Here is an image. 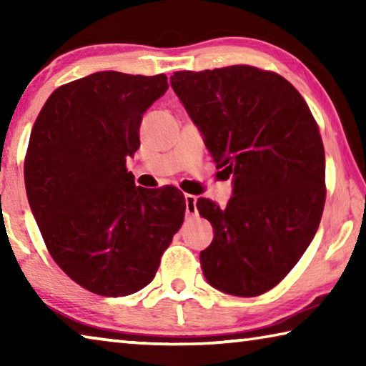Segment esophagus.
I'll return each mask as SVG.
<instances>
[{
  "label": "esophagus",
  "mask_w": 366,
  "mask_h": 366,
  "mask_svg": "<svg viewBox=\"0 0 366 366\" xmlns=\"http://www.w3.org/2000/svg\"><path fill=\"white\" fill-rule=\"evenodd\" d=\"M185 213L197 214V197L185 194Z\"/></svg>",
  "instance_id": "esophagus-1"
}]
</instances>
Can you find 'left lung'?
<instances>
[{"instance_id":"1","label":"left lung","mask_w":366,"mask_h":366,"mask_svg":"<svg viewBox=\"0 0 366 366\" xmlns=\"http://www.w3.org/2000/svg\"><path fill=\"white\" fill-rule=\"evenodd\" d=\"M171 85L214 163L234 176L226 208L197 202L214 231L200 252L203 274L231 295L268 292L305 253L323 214L318 124L295 86L272 71L247 64L179 71Z\"/></svg>"}]
</instances>
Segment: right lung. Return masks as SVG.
I'll list each match as a JSON object with an SVG mask.
<instances>
[{"instance_id":"right-lung-1","label":"right lung","mask_w":366,"mask_h":366,"mask_svg":"<svg viewBox=\"0 0 366 366\" xmlns=\"http://www.w3.org/2000/svg\"><path fill=\"white\" fill-rule=\"evenodd\" d=\"M168 77L95 72L53 92L30 134L24 177L49 255L79 286L129 295L153 281L181 229L176 187H135L126 158Z\"/></svg>"}]
</instances>
